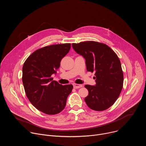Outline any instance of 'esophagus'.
<instances>
[{"mask_svg": "<svg viewBox=\"0 0 146 146\" xmlns=\"http://www.w3.org/2000/svg\"><path fill=\"white\" fill-rule=\"evenodd\" d=\"M73 87L74 88H81L82 87V84H73Z\"/></svg>", "mask_w": 146, "mask_h": 146, "instance_id": "obj_1", "label": "esophagus"}]
</instances>
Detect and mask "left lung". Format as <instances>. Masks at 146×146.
<instances>
[{
  "instance_id": "1",
  "label": "left lung",
  "mask_w": 146,
  "mask_h": 146,
  "mask_svg": "<svg viewBox=\"0 0 146 146\" xmlns=\"http://www.w3.org/2000/svg\"><path fill=\"white\" fill-rule=\"evenodd\" d=\"M72 47L86 59L87 70L95 72L96 85H86L88 95L84 99L87 106L95 111L111 107L123 87V76L120 60L106 44L94 41L73 43Z\"/></svg>"
}]
</instances>
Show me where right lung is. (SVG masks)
Instances as JSON below:
<instances>
[{
    "label": "right lung",
    "mask_w": 146,
    "mask_h": 146,
    "mask_svg": "<svg viewBox=\"0 0 146 146\" xmlns=\"http://www.w3.org/2000/svg\"><path fill=\"white\" fill-rule=\"evenodd\" d=\"M70 43L51 45L33 52L23 68V82L27 98L38 110L49 115L63 110L73 86L53 80L60 62L69 51Z\"/></svg>",
    "instance_id": "1"
}]
</instances>
